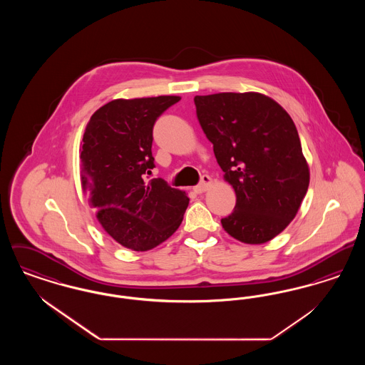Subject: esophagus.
Wrapping results in <instances>:
<instances>
[{
	"instance_id": "obj_1",
	"label": "esophagus",
	"mask_w": 365,
	"mask_h": 365,
	"mask_svg": "<svg viewBox=\"0 0 365 365\" xmlns=\"http://www.w3.org/2000/svg\"><path fill=\"white\" fill-rule=\"evenodd\" d=\"M210 185H212V178L208 176V175H204V176L201 178L200 185H197V186L194 187V191H195L197 194H201V192L208 190L209 187H210Z\"/></svg>"
}]
</instances>
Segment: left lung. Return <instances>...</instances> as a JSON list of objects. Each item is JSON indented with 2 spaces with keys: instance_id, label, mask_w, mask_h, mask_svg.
Masks as SVG:
<instances>
[{
  "instance_id": "8db88e82",
  "label": "left lung",
  "mask_w": 365,
  "mask_h": 365,
  "mask_svg": "<svg viewBox=\"0 0 365 365\" xmlns=\"http://www.w3.org/2000/svg\"><path fill=\"white\" fill-rule=\"evenodd\" d=\"M197 118L237 195L222 219L232 238L274 240L290 225L309 186V167L290 115L271 97L247 93L195 96Z\"/></svg>"
}]
</instances>
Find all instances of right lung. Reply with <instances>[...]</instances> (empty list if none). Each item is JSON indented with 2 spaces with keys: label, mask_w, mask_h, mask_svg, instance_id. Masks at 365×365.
<instances>
[{
  "label": "right lung",
  "mask_w": 365,
  "mask_h": 365,
  "mask_svg": "<svg viewBox=\"0 0 365 365\" xmlns=\"http://www.w3.org/2000/svg\"><path fill=\"white\" fill-rule=\"evenodd\" d=\"M179 96L113 100L97 109L85 128L81 182L105 232L134 252L167 241L189 205L186 191L164 180L145 182L155 167L153 125Z\"/></svg>",
  "instance_id": "obj_1"
}]
</instances>
